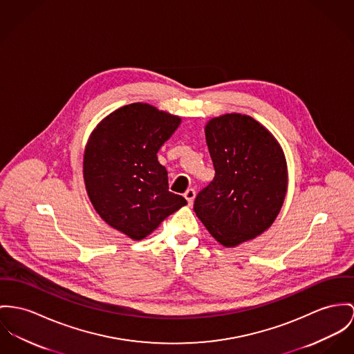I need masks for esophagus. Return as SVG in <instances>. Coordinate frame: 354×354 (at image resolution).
Wrapping results in <instances>:
<instances>
[{"mask_svg": "<svg viewBox=\"0 0 354 354\" xmlns=\"http://www.w3.org/2000/svg\"><path fill=\"white\" fill-rule=\"evenodd\" d=\"M195 190L194 189H189V190L185 192V198L187 199V202H189V205H192V202H194V199H195Z\"/></svg>", "mask_w": 354, "mask_h": 354, "instance_id": "1", "label": "esophagus"}]
</instances>
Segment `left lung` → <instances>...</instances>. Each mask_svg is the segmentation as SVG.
<instances>
[{
	"instance_id": "obj_1",
	"label": "left lung",
	"mask_w": 354,
	"mask_h": 354,
	"mask_svg": "<svg viewBox=\"0 0 354 354\" xmlns=\"http://www.w3.org/2000/svg\"><path fill=\"white\" fill-rule=\"evenodd\" d=\"M205 135L216 176L196 195L194 212L219 244L234 248L279 216L288 186L286 156L264 125L241 113L209 120Z\"/></svg>"
}]
</instances>
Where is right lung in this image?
<instances>
[{
  "instance_id": "add662e5",
  "label": "right lung",
  "mask_w": 354,
  "mask_h": 354,
  "mask_svg": "<svg viewBox=\"0 0 354 354\" xmlns=\"http://www.w3.org/2000/svg\"><path fill=\"white\" fill-rule=\"evenodd\" d=\"M182 118L135 102L108 114L91 132L83 155L88 199L109 226L138 241L187 205L168 191L158 151Z\"/></svg>"
}]
</instances>
